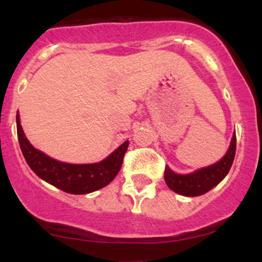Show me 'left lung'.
<instances>
[{
	"label": "left lung",
	"mask_w": 262,
	"mask_h": 262,
	"mask_svg": "<svg viewBox=\"0 0 262 262\" xmlns=\"http://www.w3.org/2000/svg\"><path fill=\"white\" fill-rule=\"evenodd\" d=\"M235 150L236 135L234 132L229 149L221 161L204 169L197 170L196 172L188 173V175H177L169 167L165 166V182L169 186V188L182 196L196 197L207 193L213 187H215L229 172L234 156H235Z\"/></svg>",
	"instance_id": "1"
}]
</instances>
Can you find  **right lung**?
<instances>
[{
  "instance_id": "obj_1",
  "label": "right lung",
  "mask_w": 262,
  "mask_h": 262,
  "mask_svg": "<svg viewBox=\"0 0 262 262\" xmlns=\"http://www.w3.org/2000/svg\"><path fill=\"white\" fill-rule=\"evenodd\" d=\"M17 134L20 150L29 167L50 185L74 194H85L107 186L121 170L129 141H124L108 158L97 164H66L45 155L29 143L17 113Z\"/></svg>"
}]
</instances>
